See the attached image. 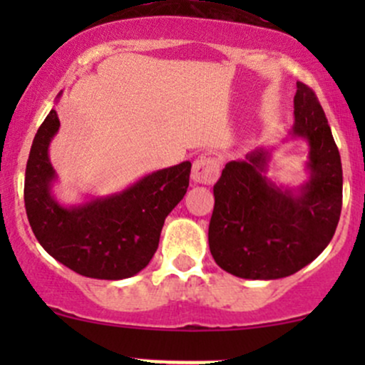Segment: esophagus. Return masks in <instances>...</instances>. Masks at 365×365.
I'll return each mask as SVG.
<instances>
[{"label": "esophagus", "mask_w": 365, "mask_h": 365, "mask_svg": "<svg viewBox=\"0 0 365 365\" xmlns=\"http://www.w3.org/2000/svg\"><path fill=\"white\" fill-rule=\"evenodd\" d=\"M220 177V163L215 158H199L192 166V180L195 183L211 185Z\"/></svg>", "instance_id": "1"}]
</instances>
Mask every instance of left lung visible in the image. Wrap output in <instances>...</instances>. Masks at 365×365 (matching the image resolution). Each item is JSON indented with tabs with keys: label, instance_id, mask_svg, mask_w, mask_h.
<instances>
[{
	"label": "left lung",
	"instance_id": "1",
	"mask_svg": "<svg viewBox=\"0 0 365 365\" xmlns=\"http://www.w3.org/2000/svg\"><path fill=\"white\" fill-rule=\"evenodd\" d=\"M290 135L309 144V180L299 188L266 177L271 149L230 161L215 188L209 249L221 269L245 279H278L302 269L328 247L341 212V159L322 106L297 82Z\"/></svg>",
	"mask_w": 365,
	"mask_h": 365
}]
</instances>
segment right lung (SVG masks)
<instances>
[{"label":"right lung","instance_id":"add662e5","mask_svg":"<svg viewBox=\"0 0 365 365\" xmlns=\"http://www.w3.org/2000/svg\"><path fill=\"white\" fill-rule=\"evenodd\" d=\"M58 128L51 110L29 154L24 199L32 232L46 252L87 278L137 274L156 252L166 216L187 194L190 161L153 171L116 194L63 206L53 195L58 175L48 154Z\"/></svg>","mask_w":365,"mask_h":365}]
</instances>
